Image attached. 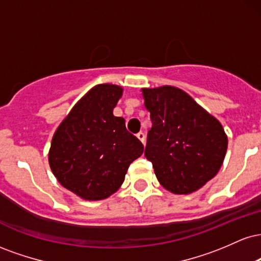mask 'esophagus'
<instances>
[{
	"label": "esophagus",
	"mask_w": 261,
	"mask_h": 261,
	"mask_svg": "<svg viewBox=\"0 0 261 261\" xmlns=\"http://www.w3.org/2000/svg\"><path fill=\"white\" fill-rule=\"evenodd\" d=\"M136 136H137V139H139V140L141 141V142H142L143 145H145V140H146V136H145V134H143L142 131H141V133L137 134Z\"/></svg>",
	"instance_id": "obj_1"
}]
</instances>
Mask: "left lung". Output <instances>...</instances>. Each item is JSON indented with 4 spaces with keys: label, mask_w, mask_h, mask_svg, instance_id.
I'll list each match as a JSON object with an SVG mask.
<instances>
[{
    "label": "left lung",
    "mask_w": 261,
    "mask_h": 261,
    "mask_svg": "<svg viewBox=\"0 0 261 261\" xmlns=\"http://www.w3.org/2000/svg\"><path fill=\"white\" fill-rule=\"evenodd\" d=\"M152 127L145 155L163 188L191 194L211 180L226 155L227 135L216 118L172 86L142 89Z\"/></svg>",
    "instance_id": "obj_1"
}]
</instances>
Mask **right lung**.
<instances>
[{
    "label": "right lung",
    "mask_w": 261,
    "mask_h": 261,
    "mask_svg": "<svg viewBox=\"0 0 261 261\" xmlns=\"http://www.w3.org/2000/svg\"><path fill=\"white\" fill-rule=\"evenodd\" d=\"M122 95L115 85L88 91L54 134L49 164L62 187L89 201L109 197L124 182L128 166L143 153L141 141L113 110Z\"/></svg>",
    "instance_id": "1"
}]
</instances>
